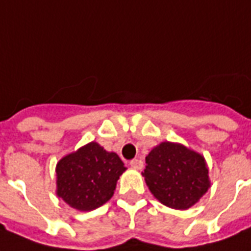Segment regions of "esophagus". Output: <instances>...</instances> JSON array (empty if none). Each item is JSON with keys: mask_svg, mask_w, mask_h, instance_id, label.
Returning a JSON list of instances; mask_svg holds the SVG:
<instances>
[{"mask_svg": "<svg viewBox=\"0 0 251 251\" xmlns=\"http://www.w3.org/2000/svg\"><path fill=\"white\" fill-rule=\"evenodd\" d=\"M129 165H131V168L135 169V170H141V169L144 168V164L141 160H132L131 162H129Z\"/></svg>", "mask_w": 251, "mask_h": 251, "instance_id": "esophagus-1", "label": "esophagus"}]
</instances>
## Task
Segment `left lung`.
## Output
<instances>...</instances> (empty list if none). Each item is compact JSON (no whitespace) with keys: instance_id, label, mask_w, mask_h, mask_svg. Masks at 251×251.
<instances>
[{"instance_id":"obj_1","label":"left lung","mask_w":251,"mask_h":251,"mask_svg":"<svg viewBox=\"0 0 251 251\" xmlns=\"http://www.w3.org/2000/svg\"><path fill=\"white\" fill-rule=\"evenodd\" d=\"M145 162L143 176L149 191L169 208L188 209L211 187L205 158L183 144H158Z\"/></svg>"}]
</instances>
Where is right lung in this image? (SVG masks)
<instances>
[{"instance_id":"obj_1","label":"right lung","mask_w":251,"mask_h":251,"mask_svg":"<svg viewBox=\"0 0 251 251\" xmlns=\"http://www.w3.org/2000/svg\"><path fill=\"white\" fill-rule=\"evenodd\" d=\"M126 170L116 153L91 141L57 162L56 195L77 211H93L111 199Z\"/></svg>"}]
</instances>
